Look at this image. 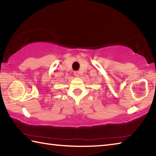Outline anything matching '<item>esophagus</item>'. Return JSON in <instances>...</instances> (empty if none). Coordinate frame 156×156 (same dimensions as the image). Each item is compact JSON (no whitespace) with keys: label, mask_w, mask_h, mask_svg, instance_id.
Wrapping results in <instances>:
<instances>
[{"label":"esophagus","mask_w":156,"mask_h":156,"mask_svg":"<svg viewBox=\"0 0 156 156\" xmlns=\"http://www.w3.org/2000/svg\"><path fill=\"white\" fill-rule=\"evenodd\" d=\"M74 75L76 76V77H78L79 76V72H74Z\"/></svg>","instance_id":"obj_1"}]
</instances>
